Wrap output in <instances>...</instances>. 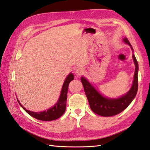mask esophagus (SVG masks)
<instances>
[{"mask_svg": "<svg viewBox=\"0 0 150 150\" xmlns=\"http://www.w3.org/2000/svg\"><path fill=\"white\" fill-rule=\"evenodd\" d=\"M84 68L81 66H77L75 68V73L77 75H81L82 73H84Z\"/></svg>", "mask_w": 150, "mask_h": 150, "instance_id": "obj_1", "label": "esophagus"}]
</instances>
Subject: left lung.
I'll return each instance as SVG.
<instances>
[{
  "label": "left lung",
  "mask_w": 150,
  "mask_h": 150,
  "mask_svg": "<svg viewBox=\"0 0 150 150\" xmlns=\"http://www.w3.org/2000/svg\"><path fill=\"white\" fill-rule=\"evenodd\" d=\"M123 41L128 44L133 52V47L128 39L124 37ZM132 57L135 66L132 86L126 94L118 98H109L104 96L84 77H81V80L90 108L95 113L103 117L116 115L125 110L134 99L138 90L139 64L133 53Z\"/></svg>",
  "instance_id": "obj_1"
}]
</instances>
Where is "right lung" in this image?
<instances>
[{"label": "right lung", "mask_w": 150, "mask_h": 150, "mask_svg": "<svg viewBox=\"0 0 150 150\" xmlns=\"http://www.w3.org/2000/svg\"><path fill=\"white\" fill-rule=\"evenodd\" d=\"M73 79H74V75H73V73H69V74L67 76V77L64 81V84L62 85L60 97L58 100H57V103L54 105L53 106L51 107L47 110L40 111V112H35V111L28 110L22 106L18 100V98H17V100L19 104L21 105V106L23 108L28 114L38 120L44 121H51L57 119H59V117H61L65 112L68 86L69 82L72 81Z\"/></svg>", "instance_id": "right-lung-1"}]
</instances>
